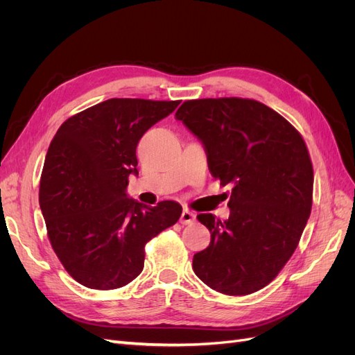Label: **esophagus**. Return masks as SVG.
<instances>
[{"instance_id": "34e87169", "label": "esophagus", "mask_w": 355, "mask_h": 355, "mask_svg": "<svg viewBox=\"0 0 355 355\" xmlns=\"http://www.w3.org/2000/svg\"><path fill=\"white\" fill-rule=\"evenodd\" d=\"M194 220H196V214L192 213L191 210L185 209L184 211H182V214H180V223L182 225H188V223H192Z\"/></svg>"}]
</instances>
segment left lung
I'll return each instance as SVG.
<instances>
[{
  "mask_svg": "<svg viewBox=\"0 0 355 355\" xmlns=\"http://www.w3.org/2000/svg\"><path fill=\"white\" fill-rule=\"evenodd\" d=\"M175 116L201 141L210 173L234 185L227 220L197 216L211 239L192 270L220 293L257 292L292 257L311 214L314 171L304 139L253 99L187 101Z\"/></svg>",
  "mask_w": 355,
  "mask_h": 355,
  "instance_id": "1",
  "label": "left lung"
}]
</instances>
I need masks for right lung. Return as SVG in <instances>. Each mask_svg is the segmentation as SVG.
I'll return each instance as SVG.
<instances>
[{"instance_id":"right-lung-1","label":"right lung","mask_w":355,"mask_h":355,"mask_svg":"<svg viewBox=\"0 0 355 355\" xmlns=\"http://www.w3.org/2000/svg\"><path fill=\"white\" fill-rule=\"evenodd\" d=\"M180 101L108 99L72 115L53 137L40 184V207L59 261L75 282L123 287L142 272L145 244L175 225L182 207L128 198L136 146Z\"/></svg>"}]
</instances>
